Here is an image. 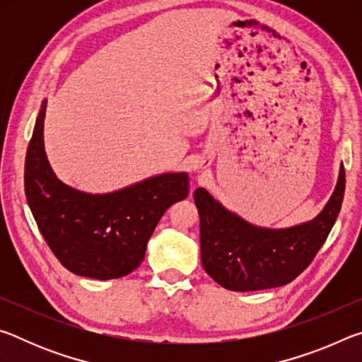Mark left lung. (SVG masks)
<instances>
[{
  "instance_id": "1",
  "label": "left lung",
  "mask_w": 362,
  "mask_h": 362,
  "mask_svg": "<svg viewBox=\"0 0 362 362\" xmlns=\"http://www.w3.org/2000/svg\"><path fill=\"white\" fill-rule=\"evenodd\" d=\"M345 193V169L326 206L308 222L268 228L247 222L206 188H196L201 262L206 273L228 291L249 292L289 284L315 259L339 217Z\"/></svg>"
}]
</instances>
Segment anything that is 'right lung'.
<instances>
[{
  "mask_svg": "<svg viewBox=\"0 0 362 362\" xmlns=\"http://www.w3.org/2000/svg\"><path fill=\"white\" fill-rule=\"evenodd\" d=\"M42 100L25 158V194L36 225L62 265L78 276L116 279L145 259L159 218L188 196L187 173L151 175L108 193L66 185L45 150Z\"/></svg>",
  "mask_w": 362,
  "mask_h": 362,
  "instance_id": "obj_1",
  "label": "right lung"
}]
</instances>
